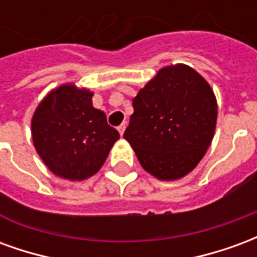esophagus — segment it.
Returning <instances> with one entry per match:
<instances>
[{"instance_id":"34e87169","label":"esophagus","mask_w":257,"mask_h":257,"mask_svg":"<svg viewBox=\"0 0 257 257\" xmlns=\"http://www.w3.org/2000/svg\"><path fill=\"white\" fill-rule=\"evenodd\" d=\"M125 128H126V125H125V123H121V125L118 126V132H119V135H121V136H122L123 132H125Z\"/></svg>"}]
</instances>
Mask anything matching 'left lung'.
I'll return each instance as SVG.
<instances>
[{"instance_id": "8db88e82", "label": "left lung", "mask_w": 257, "mask_h": 257, "mask_svg": "<svg viewBox=\"0 0 257 257\" xmlns=\"http://www.w3.org/2000/svg\"><path fill=\"white\" fill-rule=\"evenodd\" d=\"M123 138L140 165L160 180L193 171L213 139L217 103L210 85L186 64L161 68L132 101Z\"/></svg>"}]
</instances>
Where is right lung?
Returning <instances> with one entry per match:
<instances>
[{
	"instance_id": "right-lung-1",
	"label": "right lung",
	"mask_w": 257,
	"mask_h": 257,
	"mask_svg": "<svg viewBox=\"0 0 257 257\" xmlns=\"http://www.w3.org/2000/svg\"><path fill=\"white\" fill-rule=\"evenodd\" d=\"M93 93L74 84L51 90L36 108L31 136L49 171L68 180L93 176L106 161L119 134L106 114L92 106Z\"/></svg>"
}]
</instances>
